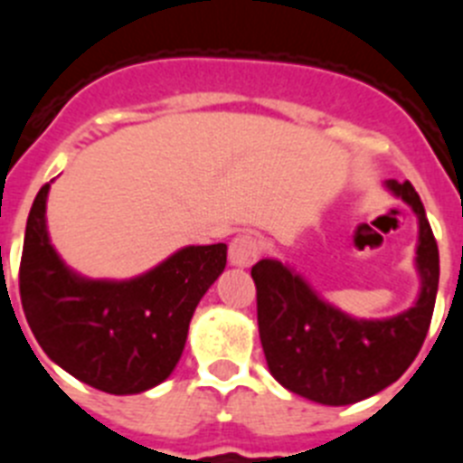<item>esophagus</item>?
<instances>
[{"mask_svg":"<svg viewBox=\"0 0 463 463\" xmlns=\"http://www.w3.org/2000/svg\"><path fill=\"white\" fill-rule=\"evenodd\" d=\"M261 252V245L255 236L241 234L229 245V261L234 267H252Z\"/></svg>","mask_w":463,"mask_h":463,"instance_id":"34e87169","label":"esophagus"}]
</instances>
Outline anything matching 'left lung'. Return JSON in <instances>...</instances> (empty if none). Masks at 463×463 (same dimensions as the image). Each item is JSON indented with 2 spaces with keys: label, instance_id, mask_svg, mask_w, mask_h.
Instances as JSON below:
<instances>
[{
  "label": "left lung",
  "instance_id": "obj_1",
  "mask_svg": "<svg viewBox=\"0 0 463 463\" xmlns=\"http://www.w3.org/2000/svg\"><path fill=\"white\" fill-rule=\"evenodd\" d=\"M420 218L417 269L422 292L412 308L390 320H354L325 304L297 273L276 260L252 267L257 325L269 371L298 396L347 406L378 394L415 362L439 292V245L411 183L387 181Z\"/></svg>",
  "mask_w": 463,
  "mask_h": 463
}]
</instances>
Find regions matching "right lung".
I'll list each match as a JSON object with an SVG mask.
<instances>
[{
	"instance_id": "1",
	"label": "right lung",
	"mask_w": 463,
	"mask_h": 463,
	"mask_svg": "<svg viewBox=\"0 0 463 463\" xmlns=\"http://www.w3.org/2000/svg\"><path fill=\"white\" fill-rule=\"evenodd\" d=\"M48 187L32 203L20 257V301L32 334L52 362L94 390H150L181 359L196 304L224 271L227 245L183 248L134 280H85L48 241Z\"/></svg>"
}]
</instances>
